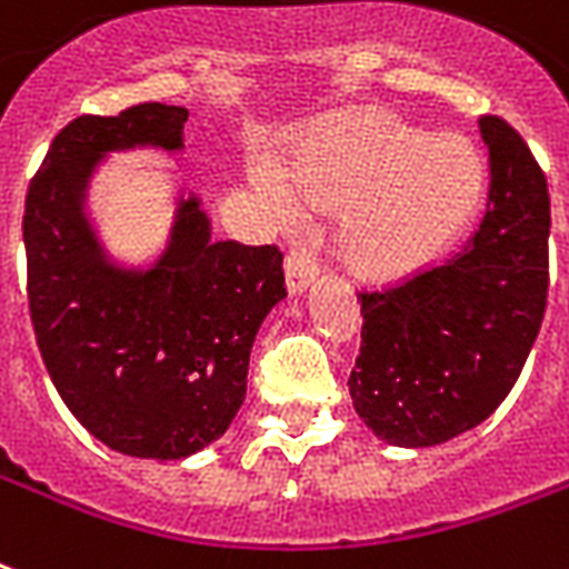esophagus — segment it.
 Wrapping results in <instances>:
<instances>
[{
	"label": "esophagus",
	"instance_id": "obj_1",
	"mask_svg": "<svg viewBox=\"0 0 569 569\" xmlns=\"http://www.w3.org/2000/svg\"><path fill=\"white\" fill-rule=\"evenodd\" d=\"M316 274H319V266H316L313 253L307 250H292L286 256V286H289V295H301L313 286Z\"/></svg>",
	"mask_w": 569,
	"mask_h": 569
}]
</instances>
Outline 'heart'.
<instances>
[{"label":"heart","instance_id":"obj_1","mask_svg":"<svg viewBox=\"0 0 569 569\" xmlns=\"http://www.w3.org/2000/svg\"><path fill=\"white\" fill-rule=\"evenodd\" d=\"M283 220L301 206L342 211L340 256L370 283H400L436 266L480 211L487 167L457 133L363 112L295 146L283 176L256 169Z\"/></svg>","mask_w":569,"mask_h":569}]
</instances>
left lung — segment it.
<instances>
[{"mask_svg": "<svg viewBox=\"0 0 569 569\" xmlns=\"http://www.w3.org/2000/svg\"><path fill=\"white\" fill-rule=\"evenodd\" d=\"M489 206L445 266L361 295L355 411L397 448H432L505 402L537 340L549 292V190L526 140L480 116Z\"/></svg>", "mask_w": 569, "mask_h": 569, "instance_id": "obj_1", "label": "left lung"}]
</instances>
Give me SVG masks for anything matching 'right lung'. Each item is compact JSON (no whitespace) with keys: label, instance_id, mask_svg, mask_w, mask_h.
Wrapping results in <instances>:
<instances>
[{"label":"right lung","instance_id":"right-lung-1","mask_svg":"<svg viewBox=\"0 0 569 569\" xmlns=\"http://www.w3.org/2000/svg\"><path fill=\"white\" fill-rule=\"evenodd\" d=\"M184 107L137 103L59 130L26 193L29 313L43 367L82 427L137 459H184L229 429L256 331L286 298L277 247L211 241L181 190L163 253L119 266L86 211L112 151L184 149Z\"/></svg>","mask_w":569,"mask_h":569}]
</instances>
